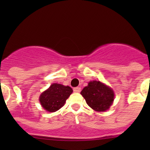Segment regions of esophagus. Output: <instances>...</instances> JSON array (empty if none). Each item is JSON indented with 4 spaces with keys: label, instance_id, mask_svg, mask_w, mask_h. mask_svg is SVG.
<instances>
[{
    "label": "esophagus",
    "instance_id": "obj_1",
    "mask_svg": "<svg viewBox=\"0 0 150 150\" xmlns=\"http://www.w3.org/2000/svg\"><path fill=\"white\" fill-rule=\"evenodd\" d=\"M73 91L75 93H79V92H81V88L80 87H75L73 88Z\"/></svg>",
    "mask_w": 150,
    "mask_h": 150
}]
</instances>
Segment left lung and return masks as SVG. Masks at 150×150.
Here are the masks:
<instances>
[{
  "label": "left lung",
  "mask_w": 150,
  "mask_h": 150,
  "mask_svg": "<svg viewBox=\"0 0 150 150\" xmlns=\"http://www.w3.org/2000/svg\"><path fill=\"white\" fill-rule=\"evenodd\" d=\"M88 105L97 112H104L112 104L115 93L112 89L100 81H90L81 92Z\"/></svg>",
  "instance_id": "8db88e82"
}]
</instances>
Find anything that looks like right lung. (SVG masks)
I'll use <instances>...</instances> for the list:
<instances>
[{"label":"right lung","mask_w":150,"mask_h":150,"mask_svg":"<svg viewBox=\"0 0 150 150\" xmlns=\"http://www.w3.org/2000/svg\"><path fill=\"white\" fill-rule=\"evenodd\" d=\"M72 93V89L69 86L53 83L40 94L39 101L43 109L49 112H54L64 105Z\"/></svg>","instance_id":"right-lung-1"}]
</instances>
